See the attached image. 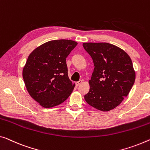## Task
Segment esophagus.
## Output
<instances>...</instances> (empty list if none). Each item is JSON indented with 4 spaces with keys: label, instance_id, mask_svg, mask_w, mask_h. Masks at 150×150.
<instances>
[{
    "label": "esophagus",
    "instance_id": "esophagus-1",
    "mask_svg": "<svg viewBox=\"0 0 150 150\" xmlns=\"http://www.w3.org/2000/svg\"><path fill=\"white\" fill-rule=\"evenodd\" d=\"M82 80H79V81H78V82H76V85L77 86H80V85L82 84Z\"/></svg>",
    "mask_w": 150,
    "mask_h": 150
}]
</instances>
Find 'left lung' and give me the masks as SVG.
<instances>
[{"label": "left lung", "instance_id": "8db88e82", "mask_svg": "<svg viewBox=\"0 0 150 150\" xmlns=\"http://www.w3.org/2000/svg\"><path fill=\"white\" fill-rule=\"evenodd\" d=\"M83 47L94 66L85 100L102 111L113 109L128 95L135 82L130 57L121 48L108 43H84Z\"/></svg>", "mask_w": 150, "mask_h": 150}]
</instances>
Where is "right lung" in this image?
Returning <instances> with one entry per match:
<instances>
[{"mask_svg":"<svg viewBox=\"0 0 150 150\" xmlns=\"http://www.w3.org/2000/svg\"><path fill=\"white\" fill-rule=\"evenodd\" d=\"M77 42L68 40L50 41L37 47L27 58L23 70L30 96L44 108L64 102L75 84L69 79L66 59Z\"/></svg>","mask_w":150,"mask_h":150,"instance_id":"1","label":"right lung"}]
</instances>
